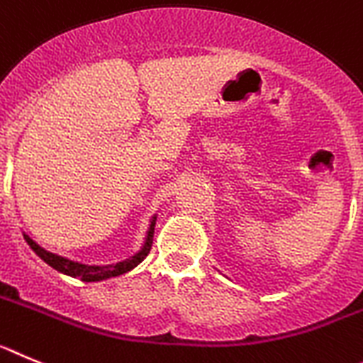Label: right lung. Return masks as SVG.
<instances>
[{
  "label": "right lung",
  "instance_id": "add662e5",
  "mask_svg": "<svg viewBox=\"0 0 363 363\" xmlns=\"http://www.w3.org/2000/svg\"><path fill=\"white\" fill-rule=\"evenodd\" d=\"M155 220H157V215H153L152 220H150L148 231H146L145 244L141 246V250L133 253L128 259L121 260L116 264H104V266H90V264L76 262V260H70L67 257H61V255H55L47 251L45 247L39 246L38 242H34L28 235H23L25 240L28 242V246L34 250V253L38 255L39 259L45 260L50 267H54L55 271H60L63 275L74 277V279H81L83 282H101V280L112 279V277H119L123 273H128L133 267H137L143 260L146 259V255L150 253V247H152L153 240V228H155Z\"/></svg>",
  "mask_w": 363,
  "mask_h": 363
}]
</instances>
